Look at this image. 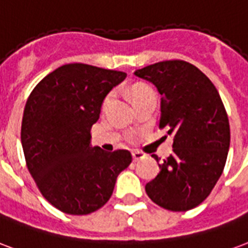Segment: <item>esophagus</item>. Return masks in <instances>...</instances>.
Segmentation results:
<instances>
[{"mask_svg":"<svg viewBox=\"0 0 248 248\" xmlns=\"http://www.w3.org/2000/svg\"><path fill=\"white\" fill-rule=\"evenodd\" d=\"M144 157H146V154H143V152L140 151H133V159L135 161L142 160V159H144Z\"/></svg>","mask_w":248,"mask_h":248,"instance_id":"obj_1","label":"esophagus"}]
</instances>
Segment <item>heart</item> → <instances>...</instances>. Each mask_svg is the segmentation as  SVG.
Listing matches in <instances>:
<instances>
[{"instance_id":"heart-1","label":"heart","mask_w":248,"mask_h":248,"mask_svg":"<svg viewBox=\"0 0 248 248\" xmlns=\"http://www.w3.org/2000/svg\"><path fill=\"white\" fill-rule=\"evenodd\" d=\"M150 92H152L151 88L147 87V85H142V84H138V85H134V87L130 89V96H131V100H133V102H134L135 100H138L139 97H142L143 94H146V93H150ZM110 97H111V94H109V96L106 97L105 104L110 100Z\"/></svg>"}]
</instances>
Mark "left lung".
Instances as JSON below:
<instances>
[{
  "instance_id": "1",
  "label": "left lung",
  "mask_w": 248,
  "mask_h": 248,
  "mask_svg": "<svg viewBox=\"0 0 248 248\" xmlns=\"http://www.w3.org/2000/svg\"><path fill=\"white\" fill-rule=\"evenodd\" d=\"M134 75L155 85L161 96L159 127L173 135V152L159 164L160 172L146 184V193L167 210H190L217 184L230 147L219 93L199 68L183 60L151 64Z\"/></svg>"
}]
</instances>
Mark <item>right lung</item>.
I'll list each match as a JSON object with an SVG mask.
<instances>
[{"instance_id": "add662e5", "label": "right lung", "mask_w": 248, "mask_h": 248, "mask_svg": "<svg viewBox=\"0 0 248 248\" xmlns=\"http://www.w3.org/2000/svg\"><path fill=\"white\" fill-rule=\"evenodd\" d=\"M124 78L119 71L65 64L27 100L21 129L27 168L43 197L63 213L84 216L102 208L131 163L127 150L106 152L91 144L106 94Z\"/></svg>"}]
</instances>
